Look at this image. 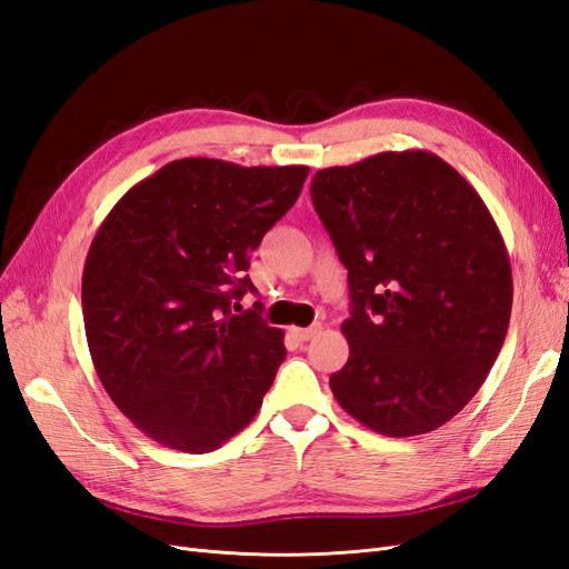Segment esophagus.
Instances as JSON below:
<instances>
[{"mask_svg":"<svg viewBox=\"0 0 569 569\" xmlns=\"http://www.w3.org/2000/svg\"><path fill=\"white\" fill-rule=\"evenodd\" d=\"M318 332H320V325H311V327H291V335H295L299 341L313 339Z\"/></svg>","mask_w":569,"mask_h":569,"instance_id":"34e87169","label":"esophagus"}]
</instances>
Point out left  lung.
<instances>
[{"label":"left lung","mask_w":569,"mask_h":569,"mask_svg":"<svg viewBox=\"0 0 569 569\" xmlns=\"http://www.w3.org/2000/svg\"><path fill=\"white\" fill-rule=\"evenodd\" d=\"M311 199L349 270L339 406L385 437L449 422L487 380L512 308L489 209L437 153L382 151L318 170Z\"/></svg>","instance_id":"1"}]
</instances>
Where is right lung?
I'll use <instances>...</instances> for the list:
<instances>
[{"label":"right lung","instance_id":"1","mask_svg":"<svg viewBox=\"0 0 569 569\" xmlns=\"http://www.w3.org/2000/svg\"><path fill=\"white\" fill-rule=\"evenodd\" d=\"M306 166L180 159L137 182L97 230L82 272L92 363L147 437L213 451L244 429L284 360L282 330L234 303L249 256L301 194Z\"/></svg>","mask_w":569,"mask_h":569}]
</instances>
